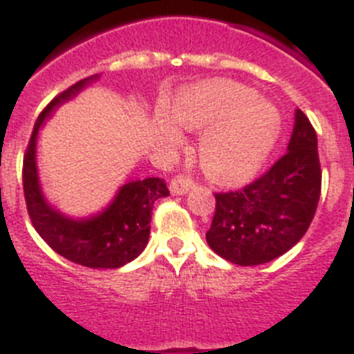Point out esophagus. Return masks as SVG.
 Instances as JSON below:
<instances>
[{
  "instance_id": "34e87169",
  "label": "esophagus",
  "mask_w": 354,
  "mask_h": 354,
  "mask_svg": "<svg viewBox=\"0 0 354 354\" xmlns=\"http://www.w3.org/2000/svg\"><path fill=\"white\" fill-rule=\"evenodd\" d=\"M194 182L185 174H176L171 180V193L172 194H185L189 189H193Z\"/></svg>"
}]
</instances>
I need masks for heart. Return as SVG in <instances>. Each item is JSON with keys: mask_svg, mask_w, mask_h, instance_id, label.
Here are the masks:
<instances>
[{"mask_svg": "<svg viewBox=\"0 0 354 354\" xmlns=\"http://www.w3.org/2000/svg\"><path fill=\"white\" fill-rule=\"evenodd\" d=\"M172 115L178 124L200 138L202 169L218 183H241L253 176L279 138V112L257 93L232 80H209L180 93ZM156 130L169 145L182 133L163 110L156 113Z\"/></svg>", "mask_w": 354, "mask_h": 354, "instance_id": "b5f03b06", "label": "heart"}]
</instances>
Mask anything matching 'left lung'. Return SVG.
Wrapping results in <instances>:
<instances>
[{
  "label": "left lung",
  "mask_w": 354,
  "mask_h": 354,
  "mask_svg": "<svg viewBox=\"0 0 354 354\" xmlns=\"http://www.w3.org/2000/svg\"><path fill=\"white\" fill-rule=\"evenodd\" d=\"M286 150L246 187L215 193L205 241L222 259L241 266L270 263L307 233L322 193V169L316 130L301 110Z\"/></svg>",
  "instance_id": "obj_1"
}]
</instances>
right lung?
<instances>
[{
    "mask_svg": "<svg viewBox=\"0 0 354 354\" xmlns=\"http://www.w3.org/2000/svg\"><path fill=\"white\" fill-rule=\"evenodd\" d=\"M95 79L97 75H91L69 86L38 115L24 156V193L32 226L58 255L88 268H119L133 261L147 246L154 202L169 196L165 180L145 178L124 183L102 213L73 221L47 204L36 171V138L41 122Z\"/></svg>",
    "mask_w": 354,
    "mask_h": 354,
    "instance_id": "obj_1",
    "label": "right lung"
}]
</instances>
